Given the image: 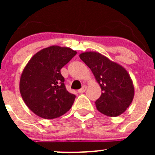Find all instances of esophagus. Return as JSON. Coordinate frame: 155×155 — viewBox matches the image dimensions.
I'll return each mask as SVG.
<instances>
[{
	"label": "esophagus",
	"mask_w": 155,
	"mask_h": 155,
	"mask_svg": "<svg viewBox=\"0 0 155 155\" xmlns=\"http://www.w3.org/2000/svg\"><path fill=\"white\" fill-rule=\"evenodd\" d=\"M86 89H87V87L85 86V85H83L82 88L79 89V90H78V92H79V94H82V93H84L85 91H86Z\"/></svg>",
	"instance_id": "34e87169"
}]
</instances>
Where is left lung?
Masks as SVG:
<instances>
[{
    "label": "left lung",
    "instance_id": "obj_1",
    "mask_svg": "<svg viewBox=\"0 0 155 155\" xmlns=\"http://www.w3.org/2000/svg\"><path fill=\"white\" fill-rule=\"evenodd\" d=\"M79 58L101 85L102 93L95 102L97 110L110 117L125 112L134 96L133 82L125 69L97 52H84Z\"/></svg>",
    "mask_w": 155,
    "mask_h": 155
}]
</instances>
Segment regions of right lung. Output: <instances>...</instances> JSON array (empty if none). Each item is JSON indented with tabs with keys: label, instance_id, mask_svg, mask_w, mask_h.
Instances as JSON below:
<instances>
[{
	"label": "right lung",
	"instance_id": "1",
	"mask_svg": "<svg viewBox=\"0 0 155 155\" xmlns=\"http://www.w3.org/2000/svg\"><path fill=\"white\" fill-rule=\"evenodd\" d=\"M76 54L70 48L53 46L38 51L29 61L19 87L23 101L34 114L53 119L71 108L76 96L67 90L61 69Z\"/></svg>",
	"mask_w": 155,
	"mask_h": 155
}]
</instances>
